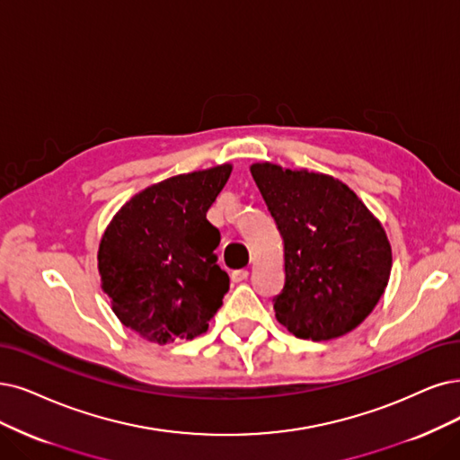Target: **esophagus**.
I'll return each mask as SVG.
<instances>
[{
    "instance_id": "obj_1",
    "label": "esophagus",
    "mask_w": 460,
    "mask_h": 460,
    "mask_svg": "<svg viewBox=\"0 0 460 460\" xmlns=\"http://www.w3.org/2000/svg\"><path fill=\"white\" fill-rule=\"evenodd\" d=\"M231 280L233 282H244L248 280V270L246 269H236L231 273Z\"/></svg>"
}]
</instances>
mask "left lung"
Instances as JSON below:
<instances>
[{"mask_svg":"<svg viewBox=\"0 0 460 460\" xmlns=\"http://www.w3.org/2000/svg\"><path fill=\"white\" fill-rule=\"evenodd\" d=\"M284 241L280 324L328 341L360 326L388 284L393 250L379 219L332 176L270 163L250 166Z\"/></svg>","mask_w":460,"mask_h":460,"instance_id":"8db88e82","label":"left lung"}]
</instances>
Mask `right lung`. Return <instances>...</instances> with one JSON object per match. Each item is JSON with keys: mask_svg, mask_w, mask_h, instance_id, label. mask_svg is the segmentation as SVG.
I'll return each instance as SVG.
<instances>
[{"mask_svg": "<svg viewBox=\"0 0 460 460\" xmlns=\"http://www.w3.org/2000/svg\"><path fill=\"white\" fill-rule=\"evenodd\" d=\"M231 164L180 174L146 187L110 221L98 248L102 290L123 326L151 343L193 339L229 290L207 219Z\"/></svg>", "mask_w": 460, "mask_h": 460, "instance_id": "add662e5", "label": "right lung"}]
</instances>
